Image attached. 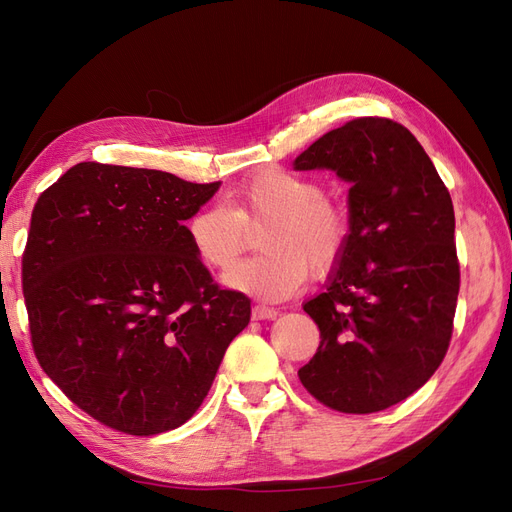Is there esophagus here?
<instances>
[{
  "mask_svg": "<svg viewBox=\"0 0 512 512\" xmlns=\"http://www.w3.org/2000/svg\"><path fill=\"white\" fill-rule=\"evenodd\" d=\"M277 318V312L267 305H254L252 307V320H273Z\"/></svg>",
  "mask_w": 512,
  "mask_h": 512,
  "instance_id": "esophagus-1",
  "label": "esophagus"
}]
</instances>
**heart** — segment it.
Here are the masks:
<instances>
[{"mask_svg": "<svg viewBox=\"0 0 512 512\" xmlns=\"http://www.w3.org/2000/svg\"><path fill=\"white\" fill-rule=\"evenodd\" d=\"M267 223L266 227L264 224ZM264 225L259 246L265 255L226 273V284L262 301H284L316 275L331 273L346 256L352 218L324 185L294 170L269 166L243 179L228 207L198 209L185 232L207 269L226 271L249 242V230Z\"/></svg>", "mask_w": 512, "mask_h": 512, "instance_id": "obj_1", "label": "heart"}]
</instances>
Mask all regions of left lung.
Masks as SVG:
<instances>
[{"label": "left lung", "instance_id": "8db88e82", "mask_svg": "<svg viewBox=\"0 0 512 512\" xmlns=\"http://www.w3.org/2000/svg\"><path fill=\"white\" fill-rule=\"evenodd\" d=\"M294 168H331L348 181L352 218L339 269L303 305L320 346L299 380L331 410H386L421 389L451 344L459 294L451 194L412 132L386 117L327 132Z\"/></svg>", "mask_w": 512, "mask_h": 512}]
</instances>
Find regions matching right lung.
<instances>
[{
	"instance_id": "add662e5",
	"label": "right lung",
	"mask_w": 512,
	"mask_h": 512,
	"mask_svg": "<svg viewBox=\"0 0 512 512\" xmlns=\"http://www.w3.org/2000/svg\"><path fill=\"white\" fill-rule=\"evenodd\" d=\"M218 188L81 162L36 200L21 262L32 348L106 427L156 436L183 425L250 322V299L213 282L183 226Z\"/></svg>"
}]
</instances>
